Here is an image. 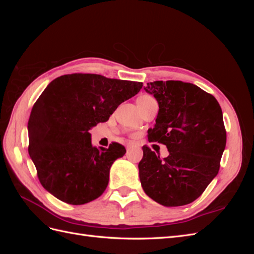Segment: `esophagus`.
<instances>
[{
  "instance_id": "obj_1",
  "label": "esophagus",
  "mask_w": 254,
  "mask_h": 254,
  "mask_svg": "<svg viewBox=\"0 0 254 254\" xmlns=\"http://www.w3.org/2000/svg\"><path fill=\"white\" fill-rule=\"evenodd\" d=\"M134 145H135V144H134L133 142H130V141H129V142L126 143V147H127V148H130V147H132V146H134Z\"/></svg>"
}]
</instances>
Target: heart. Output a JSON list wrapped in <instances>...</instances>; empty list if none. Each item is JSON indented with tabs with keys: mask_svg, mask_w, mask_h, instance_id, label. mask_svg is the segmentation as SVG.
I'll return each mask as SVG.
<instances>
[{
	"mask_svg": "<svg viewBox=\"0 0 254 254\" xmlns=\"http://www.w3.org/2000/svg\"><path fill=\"white\" fill-rule=\"evenodd\" d=\"M150 99H153V98L151 96H149V95H142L141 97L137 98V102H140V101H150Z\"/></svg>",
	"mask_w": 254,
	"mask_h": 254,
	"instance_id": "heart-1",
	"label": "heart"
}]
</instances>
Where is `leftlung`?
Masks as SVG:
<instances>
[{
  "label": "left lung",
  "mask_w": 254,
  "mask_h": 254,
  "mask_svg": "<svg viewBox=\"0 0 254 254\" xmlns=\"http://www.w3.org/2000/svg\"><path fill=\"white\" fill-rule=\"evenodd\" d=\"M144 90L159 104L148 141L166 145L170 155L162 159L143 146L142 188L164 206L189 204L218 174L227 141L221 108L213 95L190 82L158 80Z\"/></svg>",
  "instance_id": "8db88e82"
}]
</instances>
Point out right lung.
<instances>
[{"mask_svg": "<svg viewBox=\"0 0 254 254\" xmlns=\"http://www.w3.org/2000/svg\"><path fill=\"white\" fill-rule=\"evenodd\" d=\"M143 83L97 74L54 79L35 103L28 120V153L42 187L59 200L84 204L101 196L110 167L126 149L92 145L89 130L139 93Z\"/></svg>", "mask_w": 254, "mask_h": 254, "instance_id": "add662e5", "label": "right lung"}]
</instances>
